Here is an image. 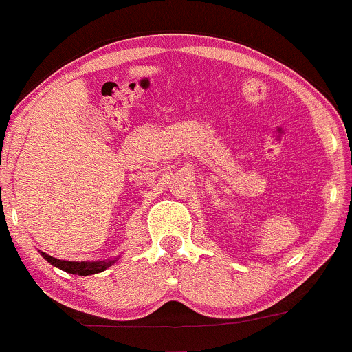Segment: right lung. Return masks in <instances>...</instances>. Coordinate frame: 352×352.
Instances as JSON below:
<instances>
[{"label":"right lung","instance_id":"1","mask_svg":"<svg viewBox=\"0 0 352 352\" xmlns=\"http://www.w3.org/2000/svg\"><path fill=\"white\" fill-rule=\"evenodd\" d=\"M43 259L47 263H50L52 266L59 267V270L66 271V273L71 274H79V276H88V274H96L104 271L107 267H110L111 264H115L118 261V257H113V259H103V261H64L57 259V257L49 256L47 252H41Z\"/></svg>","mask_w":352,"mask_h":352}]
</instances>
